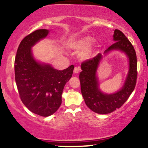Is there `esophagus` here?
Returning <instances> with one entry per match:
<instances>
[{"instance_id":"esophagus-1","label":"esophagus","mask_w":148,"mask_h":148,"mask_svg":"<svg viewBox=\"0 0 148 148\" xmlns=\"http://www.w3.org/2000/svg\"><path fill=\"white\" fill-rule=\"evenodd\" d=\"M80 67H74V74H78V73L79 72V71H80Z\"/></svg>"}]
</instances>
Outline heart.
I'll return each mask as SVG.
<instances>
[{"label":"heart","mask_w":148,"mask_h":148,"mask_svg":"<svg viewBox=\"0 0 148 148\" xmlns=\"http://www.w3.org/2000/svg\"><path fill=\"white\" fill-rule=\"evenodd\" d=\"M93 41V38L90 36L83 37L76 40H73L69 43V47L74 49H81L79 53V57L83 60H86L93 56L95 49L93 46H88Z\"/></svg>","instance_id":"obj_1"}]
</instances>
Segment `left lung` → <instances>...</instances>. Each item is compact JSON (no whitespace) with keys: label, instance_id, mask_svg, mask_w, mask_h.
Masks as SVG:
<instances>
[{"label":"left lung","instance_id":"obj_1","mask_svg":"<svg viewBox=\"0 0 148 148\" xmlns=\"http://www.w3.org/2000/svg\"><path fill=\"white\" fill-rule=\"evenodd\" d=\"M113 37L115 42L105 51L103 55L112 51H120L128 58V74L121 89L111 94L104 93L100 90L97 72L103 58L101 53L83 62L82 72L79 74L81 94L85 103L90 109L99 114H108L120 108L134 91L136 84L137 59L134 47L120 30L115 29Z\"/></svg>","mask_w":148,"mask_h":148}]
</instances>
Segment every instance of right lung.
<instances>
[{"label": "right lung", "instance_id": "1", "mask_svg": "<svg viewBox=\"0 0 148 148\" xmlns=\"http://www.w3.org/2000/svg\"><path fill=\"white\" fill-rule=\"evenodd\" d=\"M49 33V30L40 29L25 37L14 61L15 81L22 102L33 113L43 117L53 114L60 106L64 87L74 68L72 64L58 70L34 58L32 47Z\"/></svg>", "mask_w": 148, "mask_h": 148}]
</instances>
